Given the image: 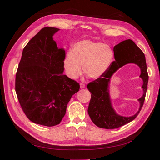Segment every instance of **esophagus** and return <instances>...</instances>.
Segmentation results:
<instances>
[{
  "label": "esophagus",
  "instance_id": "esophagus-1",
  "mask_svg": "<svg viewBox=\"0 0 160 160\" xmlns=\"http://www.w3.org/2000/svg\"><path fill=\"white\" fill-rule=\"evenodd\" d=\"M85 88V85L83 83H80V88L81 89H83Z\"/></svg>",
  "mask_w": 160,
  "mask_h": 160
}]
</instances>
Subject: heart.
<instances>
[{"label":"heart","instance_id":"heart-1","mask_svg":"<svg viewBox=\"0 0 160 160\" xmlns=\"http://www.w3.org/2000/svg\"><path fill=\"white\" fill-rule=\"evenodd\" d=\"M114 57L113 50L109 45L91 40H83L67 52L63 68L69 78L75 79L83 70L90 77L98 79L109 67Z\"/></svg>","mask_w":160,"mask_h":160}]
</instances>
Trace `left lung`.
I'll use <instances>...</instances> for the list:
<instances>
[{"label":"left lung","instance_id":"left-lung-1","mask_svg":"<svg viewBox=\"0 0 160 160\" xmlns=\"http://www.w3.org/2000/svg\"><path fill=\"white\" fill-rule=\"evenodd\" d=\"M115 60L108 69L101 76L88 85L91 93L88 108V114L92 122L97 126L104 129H115L132 122L141 111L146 98L149 76L144 53L131 39L123 41L113 48ZM128 63L136 64L141 69L140 77L143 80L142 87L144 93L138 100L140 106L138 112L131 117L118 115L112 107L109 95L108 85L114 72L123 65Z\"/></svg>","mask_w":160,"mask_h":160}]
</instances>
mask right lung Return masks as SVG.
<instances>
[{
  "instance_id": "1",
  "label": "right lung",
  "mask_w": 160,
  "mask_h": 160,
  "mask_svg": "<svg viewBox=\"0 0 160 160\" xmlns=\"http://www.w3.org/2000/svg\"><path fill=\"white\" fill-rule=\"evenodd\" d=\"M59 31L45 27L24 48L15 79V91L23 112L32 122L52 127L59 124L71 97L80 85L64 71L65 52L52 36Z\"/></svg>"
}]
</instances>
